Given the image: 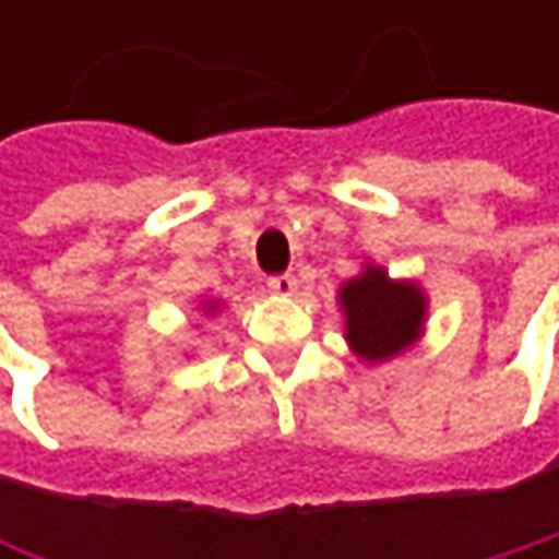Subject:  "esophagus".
Returning a JSON list of instances; mask_svg holds the SVG:
<instances>
[{
    "label": "esophagus",
    "mask_w": 559,
    "mask_h": 559,
    "mask_svg": "<svg viewBox=\"0 0 559 559\" xmlns=\"http://www.w3.org/2000/svg\"><path fill=\"white\" fill-rule=\"evenodd\" d=\"M269 290L272 294H281V297H287V294H294L297 290V278L294 275H275V278H269Z\"/></svg>",
    "instance_id": "34e87169"
}]
</instances>
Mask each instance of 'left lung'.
Listing matches in <instances>:
<instances>
[{
  "label": "left lung",
  "mask_w": 559,
  "mask_h": 559,
  "mask_svg": "<svg viewBox=\"0 0 559 559\" xmlns=\"http://www.w3.org/2000/svg\"><path fill=\"white\" fill-rule=\"evenodd\" d=\"M340 300L346 307V340L369 362L401 353L420 333L424 294L414 284L389 281L382 269L349 281Z\"/></svg>",
  "instance_id": "8db88e82"
}]
</instances>
